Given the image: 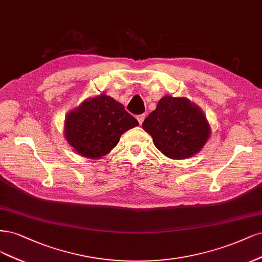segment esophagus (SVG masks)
Here are the masks:
<instances>
[{"instance_id": "esophagus-1", "label": "esophagus", "mask_w": 262, "mask_h": 262, "mask_svg": "<svg viewBox=\"0 0 262 262\" xmlns=\"http://www.w3.org/2000/svg\"><path fill=\"white\" fill-rule=\"evenodd\" d=\"M145 114H140V115H137L136 116V119H137V121L139 122V124L141 125L142 124V122H143V120H145Z\"/></svg>"}]
</instances>
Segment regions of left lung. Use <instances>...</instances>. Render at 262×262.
<instances>
[{"label": "left lung", "mask_w": 262, "mask_h": 262, "mask_svg": "<svg viewBox=\"0 0 262 262\" xmlns=\"http://www.w3.org/2000/svg\"><path fill=\"white\" fill-rule=\"evenodd\" d=\"M142 128L165 157L174 160L198 154L211 135L202 110L185 97L163 96L143 121Z\"/></svg>", "instance_id": "1"}]
</instances>
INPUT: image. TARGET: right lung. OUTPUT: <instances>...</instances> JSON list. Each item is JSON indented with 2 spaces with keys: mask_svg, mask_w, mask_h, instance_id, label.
Listing matches in <instances>:
<instances>
[{
  "mask_svg": "<svg viewBox=\"0 0 262 262\" xmlns=\"http://www.w3.org/2000/svg\"><path fill=\"white\" fill-rule=\"evenodd\" d=\"M138 125L122 103L102 94L86 99L69 112L64 137L79 156L98 160L110 154L125 132Z\"/></svg>",
  "mask_w": 262,
  "mask_h": 262,
  "instance_id": "1",
  "label": "right lung"
}]
</instances>
